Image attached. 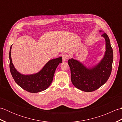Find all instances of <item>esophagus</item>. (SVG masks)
Segmentation results:
<instances>
[{
	"label": "esophagus",
	"instance_id": "1",
	"mask_svg": "<svg viewBox=\"0 0 122 122\" xmlns=\"http://www.w3.org/2000/svg\"><path fill=\"white\" fill-rule=\"evenodd\" d=\"M62 59H63V61H66L69 59V56L68 55V54H66V53L63 54L62 56Z\"/></svg>",
	"mask_w": 122,
	"mask_h": 122
}]
</instances>
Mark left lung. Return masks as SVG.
I'll list each match as a JSON object with an SVG mask.
<instances>
[{
  "mask_svg": "<svg viewBox=\"0 0 122 122\" xmlns=\"http://www.w3.org/2000/svg\"><path fill=\"white\" fill-rule=\"evenodd\" d=\"M102 36L105 40L106 51L103 58L97 65L87 68L76 60H68L72 84L83 91L90 92L97 90L107 82L111 75L113 61V49L107 33H103Z\"/></svg>",
  "mask_w": 122,
  "mask_h": 122,
  "instance_id": "left-lung-1",
  "label": "left lung"
}]
</instances>
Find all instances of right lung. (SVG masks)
I'll use <instances>...</instances> for the list:
<instances>
[{"instance_id":"1","label":"right lung","mask_w":122,"mask_h":122,"mask_svg":"<svg viewBox=\"0 0 122 122\" xmlns=\"http://www.w3.org/2000/svg\"><path fill=\"white\" fill-rule=\"evenodd\" d=\"M11 46L9 51V68L12 76L15 83L23 89L30 93H38L46 90L52 82L54 72L62 58L52 59L49 61L41 70L36 74L24 75L20 73L15 68L11 57Z\"/></svg>"}]
</instances>
